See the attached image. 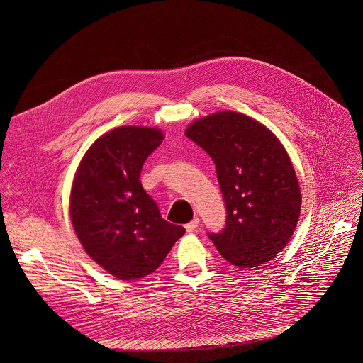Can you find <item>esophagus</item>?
<instances>
[{
    "mask_svg": "<svg viewBox=\"0 0 363 363\" xmlns=\"http://www.w3.org/2000/svg\"><path fill=\"white\" fill-rule=\"evenodd\" d=\"M198 224H199V218L195 217L192 221H189V223L185 225V228H186L188 233H192V231H195V228L198 227Z\"/></svg>",
    "mask_w": 363,
    "mask_h": 363,
    "instance_id": "1",
    "label": "esophagus"
}]
</instances>
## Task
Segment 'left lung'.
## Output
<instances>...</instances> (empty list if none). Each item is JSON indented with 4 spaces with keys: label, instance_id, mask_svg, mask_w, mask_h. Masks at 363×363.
Returning a JSON list of instances; mask_svg holds the SVG:
<instances>
[{
    "label": "left lung",
    "instance_id": "obj_1",
    "mask_svg": "<svg viewBox=\"0 0 363 363\" xmlns=\"http://www.w3.org/2000/svg\"><path fill=\"white\" fill-rule=\"evenodd\" d=\"M185 135L216 164L227 207L225 227L208 238L237 267L272 260L292 237L302 203L281 142L263 123L235 111L196 120Z\"/></svg>",
    "mask_w": 363,
    "mask_h": 363
}]
</instances>
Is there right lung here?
Instances as JSON below:
<instances>
[{"instance_id": "obj_1", "label": "right lung", "mask_w": 363, "mask_h": 363, "mask_svg": "<svg viewBox=\"0 0 363 363\" xmlns=\"http://www.w3.org/2000/svg\"><path fill=\"white\" fill-rule=\"evenodd\" d=\"M162 139L156 128H116L89 147L74 178V230L86 253L118 280L152 274L185 234L162 218L139 179Z\"/></svg>"}]
</instances>
